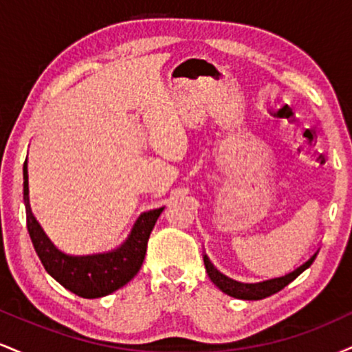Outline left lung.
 <instances>
[{
  "label": "left lung",
  "mask_w": 352,
  "mask_h": 352,
  "mask_svg": "<svg viewBox=\"0 0 352 352\" xmlns=\"http://www.w3.org/2000/svg\"><path fill=\"white\" fill-rule=\"evenodd\" d=\"M314 258H316V253H314L305 265H301L300 268H296L289 274H285V276H281V278H274V280H268L263 283H252V285H248V283L233 281V280H230V278L223 276L221 273H218L217 270L213 268V265L210 263L207 256H204V261H205V268H207L208 278L213 281V285L218 286V288L221 289V292H223L225 294H228V296L238 298V300H252L253 301V300H263V298H268L274 293L281 292V289L285 288V286H288L289 283L294 280V278L300 276V274L305 272L306 268H309V266L313 265Z\"/></svg>",
  "instance_id": "obj_1"
}]
</instances>
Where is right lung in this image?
Returning a JSON list of instances; mask_svg holds the SVG:
<instances>
[{"label":"right lung","instance_id":"1","mask_svg":"<svg viewBox=\"0 0 352 352\" xmlns=\"http://www.w3.org/2000/svg\"><path fill=\"white\" fill-rule=\"evenodd\" d=\"M24 204H26V225L31 241L38 253L39 260L47 273L80 298H102L117 292L127 285L139 273L145 260L148 236H151L157 218L164 208L151 210L140 215L131 236L116 252L91 256H69L60 253L31 213L30 197H28V165L24 164Z\"/></svg>","mask_w":352,"mask_h":352}]
</instances>
